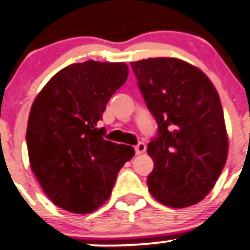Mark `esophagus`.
<instances>
[{
	"label": "esophagus",
	"instance_id": "34e87169",
	"mask_svg": "<svg viewBox=\"0 0 250 250\" xmlns=\"http://www.w3.org/2000/svg\"><path fill=\"white\" fill-rule=\"evenodd\" d=\"M145 151H146V145H145L144 142H139V144L135 146V152H136V154L144 153Z\"/></svg>",
	"mask_w": 250,
	"mask_h": 250
}]
</instances>
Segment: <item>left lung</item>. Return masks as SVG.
Masks as SVG:
<instances>
[{
	"label": "left lung",
	"mask_w": 250,
	"mask_h": 250,
	"mask_svg": "<svg viewBox=\"0 0 250 250\" xmlns=\"http://www.w3.org/2000/svg\"><path fill=\"white\" fill-rule=\"evenodd\" d=\"M132 71L158 124L147 152L154 168L147 178L156 200L188 208L203 200L226 165L228 139L216 88L198 67L174 58L135 61Z\"/></svg>",
	"instance_id": "8db88e82"
}]
</instances>
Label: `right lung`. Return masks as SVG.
I'll return each instance as SVG.
<instances>
[{"label": "right lung", "mask_w": 250, "mask_h": 250, "mask_svg": "<svg viewBox=\"0 0 250 250\" xmlns=\"http://www.w3.org/2000/svg\"><path fill=\"white\" fill-rule=\"evenodd\" d=\"M127 75L124 62L72 63L51 77L33 103L27 127L30 168L50 200L63 210H97L134 157L131 146L106 141L105 129L97 126Z\"/></svg>", "instance_id": "1"}]
</instances>
